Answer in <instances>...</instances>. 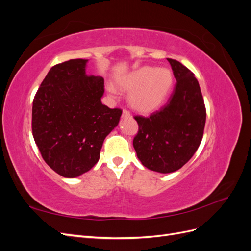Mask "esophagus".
Listing matches in <instances>:
<instances>
[{
  "instance_id": "1",
  "label": "esophagus",
  "mask_w": 251,
  "mask_h": 251,
  "mask_svg": "<svg viewBox=\"0 0 251 251\" xmlns=\"http://www.w3.org/2000/svg\"><path fill=\"white\" fill-rule=\"evenodd\" d=\"M123 117H125V118H128V117H131V113H130V111H127V110H124V111H123Z\"/></svg>"
}]
</instances>
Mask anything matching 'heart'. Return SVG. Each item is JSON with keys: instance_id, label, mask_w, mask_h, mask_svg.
<instances>
[{"instance_id": "b5f03b06", "label": "heart", "mask_w": 251, "mask_h": 251, "mask_svg": "<svg viewBox=\"0 0 251 251\" xmlns=\"http://www.w3.org/2000/svg\"><path fill=\"white\" fill-rule=\"evenodd\" d=\"M121 89L128 92V102L139 112L149 113L161 107L169 97L173 85L174 75L168 68L142 66L117 79ZM112 94L116 90L108 86Z\"/></svg>"}]
</instances>
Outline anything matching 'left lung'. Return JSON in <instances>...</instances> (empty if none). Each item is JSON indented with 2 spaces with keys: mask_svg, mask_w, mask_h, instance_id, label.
Segmentation results:
<instances>
[{
  "mask_svg": "<svg viewBox=\"0 0 251 251\" xmlns=\"http://www.w3.org/2000/svg\"><path fill=\"white\" fill-rule=\"evenodd\" d=\"M177 82L164 107L150 117L135 116L138 133L133 146L141 163L168 174L181 169L198 150L206 109L195 74L176 59L168 58Z\"/></svg>",
  "mask_w": 251,
  "mask_h": 251,
  "instance_id": "1",
  "label": "left lung"
}]
</instances>
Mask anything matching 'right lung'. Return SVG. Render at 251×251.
Segmentation results:
<instances>
[{
    "mask_svg": "<svg viewBox=\"0 0 251 251\" xmlns=\"http://www.w3.org/2000/svg\"><path fill=\"white\" fill-rule=\"evenodd\" d=\"M88 59L53 66L32 105V135L50 168L65 178L78 177L100 160L104 138L117 126L120 109L101 103L104 80L86 74Z\"/></svg>",
    "mask_w": 251,
    "mask_h": 251,
    "instance_id": "right-lung-1",
    "label": "right lung"
}]
</instances>
